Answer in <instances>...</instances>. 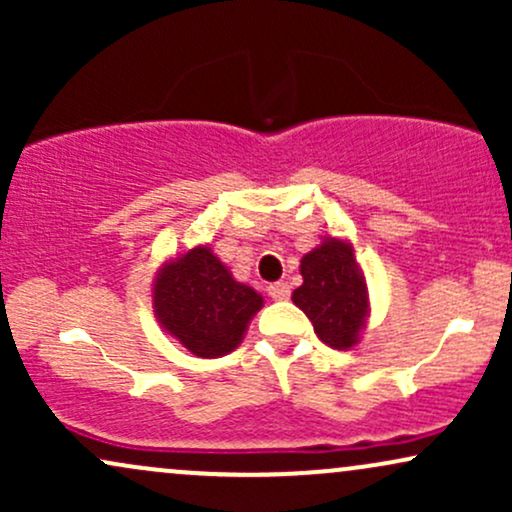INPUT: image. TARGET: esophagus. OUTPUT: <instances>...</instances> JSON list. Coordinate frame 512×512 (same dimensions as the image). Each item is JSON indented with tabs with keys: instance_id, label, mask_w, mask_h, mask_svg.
<instances>
[{
	"instance_id": "esophagus-1",
	"label": "esophagus",
	"mask_w": 512,
	"mask_h": 512,
	"mask_svg": "<svg viewBox=\"0 0 512 512\" xmlns=\"http://www.w3.org/2000/svg\"><path fill=\"white\" fill-rule=\"evenodd\" d=\"M267 291L274 301H286L291 296V286L286 281H274V284H269Z\"/></svg>"
}]
</instances>
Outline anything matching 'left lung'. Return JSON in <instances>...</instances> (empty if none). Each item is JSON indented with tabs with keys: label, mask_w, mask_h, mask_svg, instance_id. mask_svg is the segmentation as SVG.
Listing matches in <instances>:
<instances>
[{
	"label": "left lung",
	"mask_w": 512,
	"mask_h": 512,
	"mask_svg": "<svg viewBox=\"0 0 512 512\" xmlns=\"http://www.w3.org/2000/svg\"><path fill=\"white\" fill-rule=\"evenodd\" d=\"M301 274L303 286L293 291V303L313 322L317 337L332 349L354 346L368 313L354 250L342 240H325L303 257Z\"/></svg>",
	"instance_id": "left-lung-1"
}]
</instances>
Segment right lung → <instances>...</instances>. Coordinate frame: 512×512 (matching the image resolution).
Here are the masks:
<instances>
[{
    "label": "right lung",
    "mask_w": 512,
    "mask_h": 512,
    "mask_svg": "<svg viewBox=\"0 0 512 512\" xmlns=\"http://www.w3.org/2000/svg\"><path fill=\"white\" fill-rule=\"evenodd\" d=\"M154 308L166 330L195 356L216 358L240 344L262 296L238 284L209 248H195L158 274Z\"/></svg>",
    "instance_id": "1"
}]
</instances>
